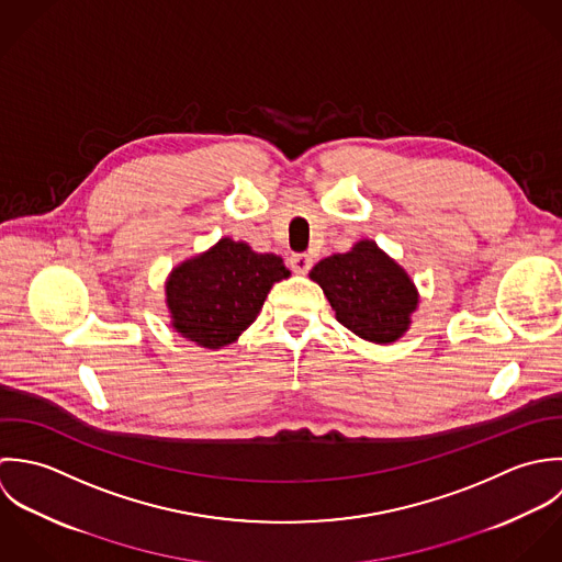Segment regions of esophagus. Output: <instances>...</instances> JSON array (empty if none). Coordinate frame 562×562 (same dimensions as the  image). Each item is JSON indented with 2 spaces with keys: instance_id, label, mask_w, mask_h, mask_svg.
I'll use <instances>...</instances> for the list:
<instances>
[{
  "instance_id": "1",
  "label": "esophagus",
  "mask_w": 562,
  "mask_h": 562,
  "mask_svg": "<svg viewBox=\"0 0 562 562\" xmlns=\"http://www.w3.org/2000/svg\"><path fill=\"white\" fill-rule=\"evenodd\" d=\"M289 265L295 273H308L311 267H313V258L308 254H293L289 258Z\"/></svg>"
}]
</instances>
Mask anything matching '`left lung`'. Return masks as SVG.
<instances>
[{
	"label": "left lung",
	"instance_id": "obj_1",
	"mask_svg": "<svg viewBox=\"0 0 562 562\" xmlns=\"http://www.w3.org/2000/svg\"><path fill=\"white\" fill-rule=\"evenodd\" d=\"M311 278L324 289L338 324L371 342H393L411 326L417 291L406 271L373 240L317 262Z\"/></svg>",
	"mask_w": 562,
	"mask_h": 562
}]
</instances>
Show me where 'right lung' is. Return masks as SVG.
Here are the masks:
<instances>
[{
    "label": "right lung",
    "mask_w": 562,
    "mask_h": 562,
    "mask_svg": "<svg viewBox=\"0 0 562 562\" xmlns=\"http://www.w3.org/2000/svg\"><path fill=\"white\" fill-rule=\"evenodd\" d=\"M289 276L276 254H256L222 238L206 254L182 262L167 282L173 328L202 347L234 342L258 317L267 293Z\"/></svg>",
    "instance_id": "add662e5"
}]
</instances>
